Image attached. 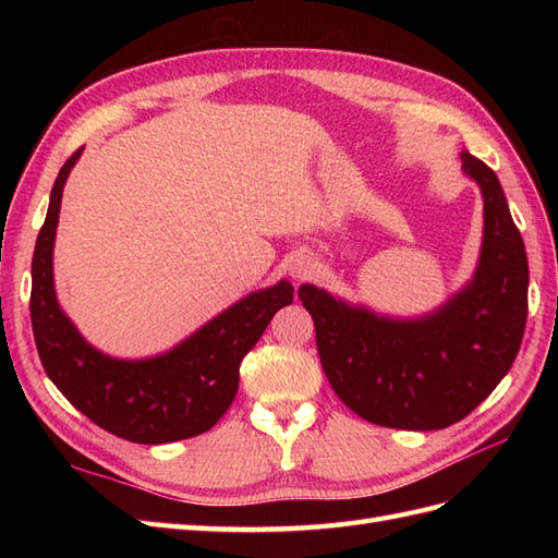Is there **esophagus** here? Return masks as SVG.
Instances as JSON below:
<instances>
[{
    "label": "esophagus",
    "instance_id": "1",
    "mask_svg": "<svg viewBox=\"0 0 558 558\" xmlns=\"http://www.w3.org/2000/svg\"><path fill=\"white\" fill-rule=\"evenodd\" d=\"M316 269V260L310 256V253H300V256H295L289 265V275L295 279V281H305L314 275Z\"/></svg>",
    "mask_w": 558,
    "mask_h": 558
}]
</instances>
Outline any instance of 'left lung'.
<instances>
[{
	"label": "left lung",
	"instance_id": "1",
	"mask_svg": "<svg viewBox=\"0 0 558 558\" xmlns=\"http://www.w3.org/2000/svg\"><path fill=\"white\" fill-rule=\"evenodd\" d=\"M484 234L475 275L445 305L412 318L351 305L314 283L298 295L316 328L320 365L351 412L369 424L437 430L465 418L510 373L529 314V260L502 185L468 150Z\"/></svg>",
	"mask_w": 558,
	"mask_h": 558
}]
</instances>
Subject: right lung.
<instances>
[{
    "label": "right lung",
    "mask_w": 558,
    "mask_h": 558,
    "mask_svg": "<svg viewBox=\"0 0 558 558\" xmlns=\"http://www.w3.org/2000/svg\"><path fill=\"white\" fill-rule=\"evenodd\" d=\"M76 154L62 165L50 191L46 221L32 258L29 316L48 379L99 428L137 445L189 440L216 426L240 386V363L272 316L293 302L291 281L248 293L170 351L150 359H113L86 342L60 307L53 246L62 189Z\"/></svg>",
    "instance_id": "1"
}]
</instances>
